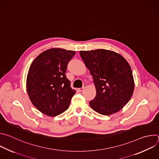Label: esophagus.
Masks as SVG:
<instances>
[{
	"label": "esophagus",
	"instance_id": "34e87169",
	"mask_svg": "<svg viewBox=\"0 0 159 159\" xmlns=\"http://www.w3.org/2000/svg\"><path fill=\"white\" fill-rule=\"evenodd\" d=\"M86 86H87V84H86V83H84V84H83V87H82V88H80L79 89V91H83L84 90V89L86 87Z\"/></svg>",
	"mask_w": 159,
	"mask_h": 159
}]
</instances>
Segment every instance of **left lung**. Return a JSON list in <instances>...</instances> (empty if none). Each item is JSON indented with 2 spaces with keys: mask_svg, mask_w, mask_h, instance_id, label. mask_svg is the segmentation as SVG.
Here are the masks:
<instances>
[{
  "mask_svg": "<svg viewBox=\"0 0 159 159\" xmlns=\"http://www.w3.org/2000/svg\"><path fill=\"white\" fill-rule=\"evenodd\" d=\"M97 89L89 102L91 108L103 115L120 110L131 98L134 80L130 66L120 54L106 49L80 52Z\"/></svg>",
  "mask_w": 159,
  "mask_h": 159,
  "instance_id": "1",
  "label": "left lung"
}]
</instances>
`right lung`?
<instances>
[{
    "label": "right lung",
    "instance_id": "right-lung-1",
    "mask_svg": "<svg viewBox=\"0 0 159 159\" xmlns=\"http://www.w3.org/2000/svg\"><path fill=\"white\" fill-rule=\"evenodd\" d=\"M76 52L52 48L41 53L32 63L27 77L29 98L41 113L51 116L66 111L76 91L65 75Z\"/></svg>",
    "mask_w": 159,
    "mask_h": 159
}]
</instances>
